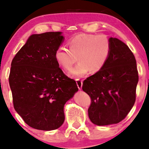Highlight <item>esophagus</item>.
Segmentation results:
<instances>
[{"mask_svg":"<svg viewBox=\"0 0 149 149\" xmlns=\"http://www.w3.org/2000/svg\"><path fill=\"white\" fill-rule=\"evenodd\" d=\"M76 84H77V86H78L79 89H82V80H80V79H77V80H76Z\"/></svg>","mask_w":149,"mask_h":149,"instance_id":"34e87169","label":"esophagus"}]
</instances>
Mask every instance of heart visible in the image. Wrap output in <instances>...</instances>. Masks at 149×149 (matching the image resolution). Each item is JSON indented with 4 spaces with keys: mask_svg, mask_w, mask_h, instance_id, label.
<instances>
[{
    "mask_svg": "<svg viewBox=\"0 0 149 149\" xmlns=\"http://www.w3.org/2000/svg\"><path fill=\"white\" fill-rule=\"evenodd\" d=\"M69 49L61 47L55 52V58L66 71L71 69L78 59L79 63L71 69L69 75L75 78L83 77L89 72L101 70L111 52V43L103 34L80 33L68 40Z\"/></svg>",
    "mask_w": 149,
    "mask_h": 149,
    "instance_id": "1",
    "label": "heart"
}]
</instances>
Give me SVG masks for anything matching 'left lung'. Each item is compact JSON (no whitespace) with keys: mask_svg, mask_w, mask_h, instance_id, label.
<instances>
[{"mask_svg":"<svg viewBox=\"0 0 149 149\" xmlns=\"http://www.w3.org/2000/svg\"><path fill=\"white\" fill-rule=\"evenodd\" d=\"M111 52L101 70L84 80L82 90L91 97L88 118L94 125L117 124L124 120L136 98L138 71L135 56L125 43L109 38Z\"/></svg>","mask_w":149,"mask_h":149,"instance_id":"left-lung-1","label":"left lung"}]
</instances>
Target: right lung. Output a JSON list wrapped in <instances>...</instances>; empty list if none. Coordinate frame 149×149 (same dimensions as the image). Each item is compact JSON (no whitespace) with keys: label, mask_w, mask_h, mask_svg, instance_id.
I'll list each match as a JSON object with an SVG mask.
<instances>
[{"label":"right lung","mask_w":149,"mask_h":149,"mask_svg":"<svg viewBox=\"0 0 149 149\" xmlns=\"http://www.w3.org/2000/svg\"><path fill=\"white\" fill-rule=\"evenodd\" d=\"M62 32L33 34L13 58L9 76L16 111L33 129L52 131L65 121L64 106L78 91L56 61Z\"/></svg>","instance_id":"1"}]
</instances>
